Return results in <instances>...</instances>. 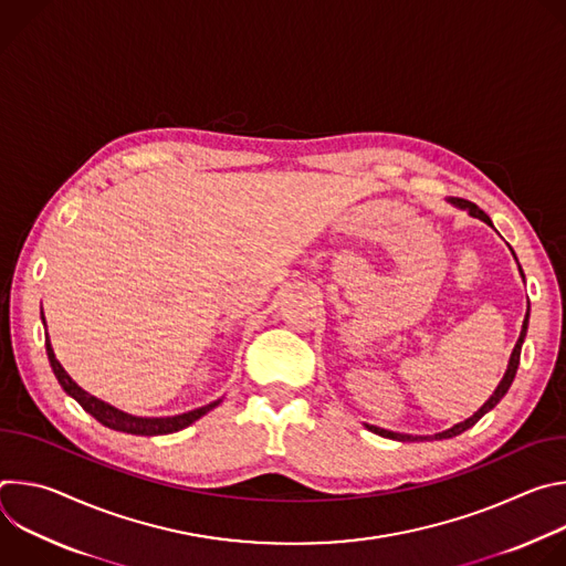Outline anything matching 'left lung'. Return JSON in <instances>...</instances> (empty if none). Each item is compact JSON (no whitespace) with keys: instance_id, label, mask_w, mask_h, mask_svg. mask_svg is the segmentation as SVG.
Masks as SVG:
<instances>
[{"instance_id":"8db88e82","label":"left lung","mask_w":566,"mask_h":566,"mask_svg":"<svg viewBox=\"0 0 566 566\" xmlns=\"http://www.w3.org/2000/svg\"><path fill=\"white\" fill-rule=\"evenodd\" d=\"M452 203L454 206H459V208H465L472 217H479L481 221H486V223H491V217L483 212V210H479L472 201H465V199H452ZM493 226V223H491ZM522 271V269H520ZM524 275V273H522ZM526 329H528V311H526V317H524V325H522V334H520V340H517V345H515V349H513V354H511V363H509V369H506V374H504V378H502V382L497 385V389H495V394L483 402V406L479 408V412H474L470 419H465L463 423H457L454 428H450V430H446V432H439V434H434V439H450V437H457V434H461V432H465L468 428H472L483 415H486L489 410H493L497 402L504 398V394L509 391V387H511V382H513V378H515V374H517V367H520V354H522V343H524V338H526ZM371 432H376V434H380V437H387V439H396V441H417V439H423V437H410V434H398V432H389V430H382V428H376V426H367ZM428 439V437H426Z\"/></svg>"}]
</instances>
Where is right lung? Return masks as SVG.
Instances as JSON below:
<instances>
[{
  "mask_svg": "<svg viewBox=\"0 0 566 566\" xmlns=\"http://www.w3.org/2000/svg\"><path fill=\"white\" fill-rule=\"evenodd\" d=\"M44 319V315H42ZM46 356H49V363H51V369L57 378V382L62 385V389L73 396L80 406H83L85 412H90L96 421H101L105 428H112V430H118V432H127V434H138V437H156V434H170V432H179L184 428H188L190 423H195L197 419H201L203 415H208L219 400L210 402V406H203L199 410H192V412H186V415H179V417H166V419H143V417H132V415H125L112 406H107L105 400L87 394L83 387H77L71 376L62 369V365L55 360V354L51 349V343L46 338Z\"/></svg>",
  "mask_w": 566,
  "mask_h": 566,
  "instance_id": "right-lung-1",
  "label": "right lung"
}]
</instances>
